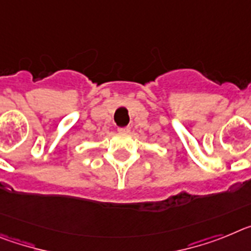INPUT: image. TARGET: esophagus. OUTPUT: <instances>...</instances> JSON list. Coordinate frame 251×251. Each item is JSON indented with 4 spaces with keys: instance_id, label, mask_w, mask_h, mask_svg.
I'll use <instances>...</instances> for the list:
<instances>
[{
    "instance_id": "esophagus-1",
    "label": "esophagus",
    "mask_w": 251,
    "mask_h": 251,
    "mask_svg": "<svg viewBox=\"0 0 251 251\" xmlns=\"http://www.w3.org/2000/svg\"><path fill=\"white\" fill-rule=\"evenodd\" d=\"M119 132L120 134H128L130 132V127H120Z\"/></svg>"
}]
</instances>
